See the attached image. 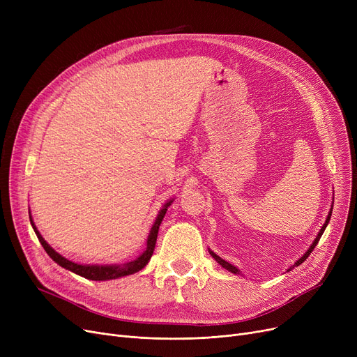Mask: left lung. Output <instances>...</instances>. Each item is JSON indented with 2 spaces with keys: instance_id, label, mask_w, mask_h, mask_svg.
Masks as SVG:
<instances>
[{
  "instance_id": "left-lung-1",
  "label": "left lung",
  "mask_w": 357,
  "mask_h": 357,
  "mask_svg": "<svg viewBox=\"0 0 357 357\" xmlns=\"http://www.w3.org/2000/svg\"><path fill=\"white\" fill-rule=\"evenodd\" d=\"M331 211H333V208L330 210V213H328V217H327V220H326V222H324V226L321 227L320 233H318V236H317V238L314 240V243H312V245H311V248H310V249H308V250L305 252V255H304V256H303L301 259H299V260H296V261H295V264H294V266H292V268H289L288 271L294 269L295 266H299V265H301V264H303V261H304V260H305V259H307V257H308V256L311 255V252H312V250L315 249V246H317V243H318V241H320V238H321V236H323V233H324V230H326V227H327V224H328V221H330V218H331ZM210 253H211V256H213V257H214V259H215V260L218 261V264H220V265H221V266H222L224 269H227V271H229V272H231V273H238V269H237L236 266H233L231 264H229V261H226V260H222V259H221L220 256H217L215 253H213V252H210Z\"/></svg>"
}]
</instances>
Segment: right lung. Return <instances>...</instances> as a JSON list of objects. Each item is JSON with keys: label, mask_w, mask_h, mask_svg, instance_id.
I'll use <instances>...</instances> for the list:
<instances>
[{"label": "right lung", "mask_w": 357, "mask_h": 357, "mask_svg": "<svg viewBox=\"0 0 357 357\" xmlns=\"http://www.w3.org/2000/svg\"><path fill=\"white\" fill-rule=\"evenodd\" d=\"M172 204V201H169L165 204V207L160 210L152 230H150V234H149V238H147V248L146 250L133 261H130V264L124 265V266H86V265H78V264H73V261L65 259L63 256H61L58 252H54L47 243L46 240L42 237V234L37 231L36 226L33 224V220L30 217V222L31 226L34 229V233L37 236V238H39V241L42 243L43 249L46 250V253L56 261V264L61 265L62 268L77 273V275H81L86 279H91V280H107V279H116V278H121V276H126V275H131V273H136L139 272L140 269H143L147 261L150 260V257H152L153 255V250H155V246H156V238H158V231H159V226L160 222L166 214V210L169 205Z\"/></svg>", "instance_id": "1"}]
</instances>
